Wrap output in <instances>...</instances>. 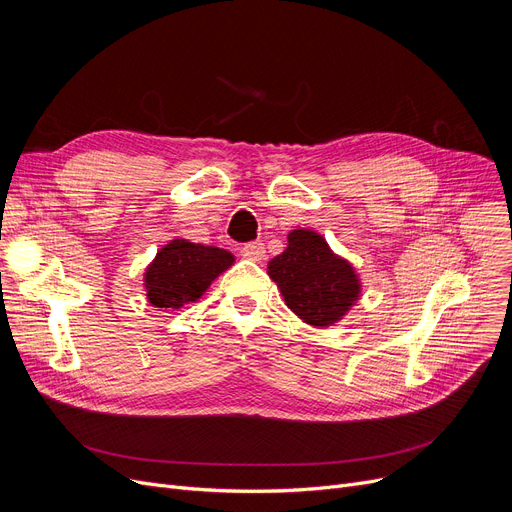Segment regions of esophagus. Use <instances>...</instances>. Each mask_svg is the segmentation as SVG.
I'll return each mask as SVG.
<instances>
[{"label": "esophagus", "mask_w": 512, "mask_h": 512, "mask_svg": "<svg viewBox=\"0 0 512 512\" xmlns=\"http://www.w3.org/2000/svg\"><path fill=\"white\" fill-rule=\"evenodd\" d=\"M240 253H242V257H247L251 261H259L265 257V247L261 240H255V242H247V245L240 249Z\"/></svg>", "instance_id": "1"}]
</instances>
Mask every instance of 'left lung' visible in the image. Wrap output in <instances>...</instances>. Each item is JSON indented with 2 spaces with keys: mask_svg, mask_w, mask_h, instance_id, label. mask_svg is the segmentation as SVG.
I'll use <instances>...</instances> for the list:
<instances>
[{
  "mask_svg": "<svg viewBox=\"0 0 512 512\" xmlns=\"http://www.w3.org/2000/svg\"><path fill=\"white\" fill-rule=\"evenodd\" d=\"M267 274L286 307L317 330L344 319L363 290L353 263L334 253L328 240L311 228L288 232V245L267 263Z\"/></svg>",
  "mask_w": 512,
  "mask_h": 512,
  "instance_id": "1",
  "label": "left lung"
}]
</instances>
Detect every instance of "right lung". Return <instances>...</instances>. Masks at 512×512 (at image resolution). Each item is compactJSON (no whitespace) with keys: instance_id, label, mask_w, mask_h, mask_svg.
<instances>
[{"instance_id":"add662e5","label":"right lung","mask_w":512,"mask_h":512,"mask_svg":"<svg viewBox=\"0 0 512 512\" xmlns=\"http://www.w3.org/2000/svg\"><path fill=\"white\" fill-rule=\"evenodd\" d=\"M234 255L220 247L172 238L145 267L143 286L147 301L166 311L197 303L211 282L230 270Z\"/></svg>"}]
</instances>
